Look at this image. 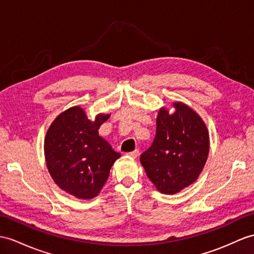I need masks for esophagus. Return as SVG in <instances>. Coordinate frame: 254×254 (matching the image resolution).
I'll return each mask as SVG.
<instances>
[{
	"mask_svg": "<svg viewBox=\"0 0 254 254\" xmlns=\"http://www.w3.org/2000/svg\"><path fill=\"white\" fill-rule=\"evenodd\" d=\"M127 155H128L129 157H131V158L138 157V156H139V150H134V151H132V152H129V153H127Z\"/></svg>",
	"mask_w": 254,
	"mask_h": 254,
	"instance_id": "esophagus-1",
	"label": "esophagus"
}]
</instances>
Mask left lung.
<instances>
[{
  "mask_svg": "<svg viewBox=\"0 0 254 254\" xmlns=\"http://www.w3.org/2000/svg\"><path fill=\"white\" fill-rule=\"evenodd\" d=\"M174 108L172 114L159 110L155 139L140 157L148 179L164 194L179 193L197 180L210 145L200 116L182 102H175Z\"/></svg>",
  "mask_w": 254,
  "mask_h": 254,
  "instance_id": "left-lung-1",
  "label": "left lung"
}]
</instances>
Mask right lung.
<instances>
[{
    "mask_svg": "<svg viewBox=\"0 0 254 254\" xmlns=\"http://www.w3.org/2000/svg\"><path fill=\"white\" fill-rule=\"evenodd\" d=\"M110 114L89 121L84 110L72 107L56 117L48 128L44 152L47 169L58 187L79 199L100 193L110 169L121 154L99 135Z\"/></svg>",
    "mask_w": 254,
    "mask_h": 254,
    "instance_id": "right-lung-1",
    "label": "right lung"
}]
</instances>
